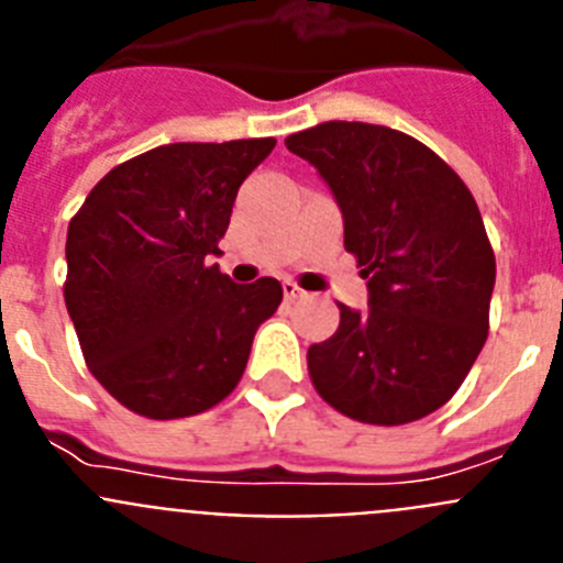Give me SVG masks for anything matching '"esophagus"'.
I'll use <instances>...</instances> for the list:
<instances>
[{"label": "esophagus", "mask_w": 563, "mask_h": 563, "mask_svg": "<svg viewBox=\"0 0 563 563\" xmlns=\"http://www.w3.org/2000/svg\"><path fill=\"white\" fill-rule=\"evenodd\" d=\"M282 287H285V298H301V296H305V290H301V287H298L296 282H290V278H287V282Z\"/></svg>", "instance_id": "1"}]
</instances>
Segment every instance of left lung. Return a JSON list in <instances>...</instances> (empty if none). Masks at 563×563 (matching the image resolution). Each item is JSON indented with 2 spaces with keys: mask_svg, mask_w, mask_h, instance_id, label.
Here are the masks:
<instances>
[{
  "mask_svg": "<svg viewBox=\"0 0 563 563\" xmlns=\"http://www.w3.org/2000/svg\"><path fill=\"white\" fill-rule=\"evenodd\" d=\"M285 146L318 168L343 213V247L369 287V310L312 343L307 369L332 409L402 426L454 397L485 346L494 247L460 174L409 134L327 121Z\"/></svg>",
  "mask_w": 563,
  "mask_h": 563,
  "instance_id": "left-lung-1",
  "label": "left lung"
}]
</instances>
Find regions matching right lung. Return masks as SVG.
<instances>
[{"label": "right lung", "instance_id": "obj_1", "mask_svg": "<svg viewBox=\"0 0 563 563\" xmlns=\"http://www.w3.org/2000/svg\"><path fill=\"white\" fill-rule=\"evenodd\" d=\"M273 146H157L114 166L69 220L67 312L89 372L134 415L177 420L225 400L282 305L276 278L233 285L211 265L239 186Z\"/></svg>", "mask_w": 563, "mask_h": 563}]
</instances>
